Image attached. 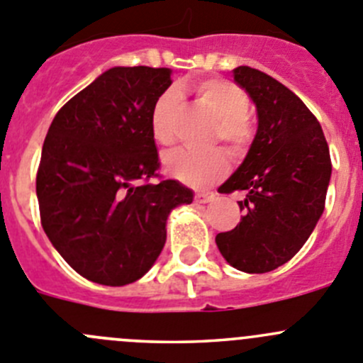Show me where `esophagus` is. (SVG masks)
I'll return each mask as SVG.
<instances>
[{
  "label": "esophagus",
  "instance_id": "esophagus-1",
  "mask_svg": "<svg viewBox=\"0 0 363 363\" xmlns=\"http://www.w3.org/2000/svg\"><path fill=\"white\" fill-rule=\"evenodd\" d=\"M213 199H216V194H213V192H201V194L196 196V201L203 203V205H205V203L213 201Z\"/></svg>",
  "mask_w": 363,
  "mask_h": 363
}]
</instances>
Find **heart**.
<instances>
[{
	"label": "heart",
	"mask_w": 363,
	"mask_h": 363,
	"mask_svg": "<svg viewBox=\"0 0 363 363\" xmlns=\"http://www.w3.org/2000/svg\"><path fill=\"white\" fill-rule=\"evenodd\" d=\"M194 92L217 121L213 143L220 140L233 157L244 155L253 137L251 126L246 121L250 112V99L246 92L235 84L219 78L199 82L194 87ZM176 105H178L176 92L165 91L155 99L151 108V135L162 146H169L174 140ZM162 165L167 176L199 189L216 184L226 174L228 157L220 150H212L208 153L174 150L164 155Z\"/></svg>",
	"instance_id": "obj_1"
}]
</instances>
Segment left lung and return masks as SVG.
<instances>
[{
	"label": "left lung",
	"mask_w": 363,
	"mask_h": 363,
	"mask_svg": "<svg viewBox=\"0 0 363 363\" xmlns=\"http://www.w3.org/2000/svg\"><path fill=\"white\" fill-rule=\"evenodd\" d=\"M233 82L257 108V135L242 164L219 187L244 191L242 219L217 233L231 267L269 272L291 260L324 212L331 160L323 128L305 103L258 69L239 65Z\"/></svg>",
	"instance_id": "1"
}]
</instances>
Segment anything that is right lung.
Segmentation results:
<instances>
[{
	"mask_svg": "<svg viewBox=\"0 0 363 363\" xmlns=\"http://www.w3.org/2000/svg\"><path fill=\"white\" fill-rule=\"evenodd\" d=\"M167 67L99 74L55 116L37 172L40 220L78 274L121 287L143 278L162 253L167 217L194 192L157 176L150 116L172 84Z\"/></svg>",
	"mask_w": 363,
	"mask_h": 363,
	"instance_id": "add662e5",
	"label": "right lung"
}]
</instances>
